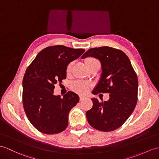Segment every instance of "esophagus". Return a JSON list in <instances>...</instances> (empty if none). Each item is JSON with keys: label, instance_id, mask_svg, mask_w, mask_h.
<instances>
[{"label": "esophagus", "instance_id": "esophagus-1", "mask_svg": "<svg viewBox=\"0 0 159 159\" xmlns=\"http://www.w3.org/2000/svg\"><path fill=\"white\" fill-rule=\"evenodd\" d=\"M85 99V98L83 97V96H80V101H83L84 99Z\"/></svg>", "mask_w": 159, "mask_h": 159}]
</instances>
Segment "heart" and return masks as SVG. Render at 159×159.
<instances>
[{"label":"heart","instance_id":"1","mask_svg":"<svg viewBox=\"0 0 159 159\" xmlns=\"http://www.w3.org/2000/svg\"><path fill=\"white\" fill-rule=\"evenodd\" d=\"M98 61L96 59L93 58V57H87L84 60V63L87 66H88L89 64H91L92 62ZM72 63H70V64L67 66V68H66V72L67 73H70L72 69ZM72 89L75 90L77 93L80 94H86L89 89V85L85 82H83V81L78 80L76 81V82L72 84Z\"/></svg>","mask_w":159,"mask_h":159}]
</instances>
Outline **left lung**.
Returning a JSON list of instances; mask_svg holds the SVG:
<instances>
[{
    "instance_id": "8db88e82",
    "label": "left lung",
    "mask_w": 159,
    "mask_h": 159,
    "mask_svg": "<svg viewBox=\"0 0 159 159\" xmlns=\"http://www.w3.org/2000/svg\"><path fill=\"white\" fill-rule=\"evenodd\" d=\"M97 58L102 65V75L92 93H110L108 101L92 98L93 107L86 112L92 127L112 131L119 128L130 116L138 101V80L129 59L123 51L109 47L91 48L82 59Z\"/></svg>"
}]
</instances>
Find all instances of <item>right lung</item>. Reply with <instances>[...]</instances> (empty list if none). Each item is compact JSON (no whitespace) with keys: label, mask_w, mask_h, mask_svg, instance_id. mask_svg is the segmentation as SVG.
Listing matches in <instances>:
<instances>
[{"label":"right lung","mask_w":159,"mask_h":159,"mask_svg":"<svg viewBox=\"0 0 159 159\" xmlns=\"http://www.w3.org/2000/svg\"><path fill=\"white\" fill-rule=\"evenodd\" d=\"M84 52L63 45L48 47L36 55L23 79V105L28 120L45 134H56L68 125V114L79 97L68 91L55 95V84L66 78V68Z\"/></svg>","instance_id":"right-lung-1"}]
</instances>
